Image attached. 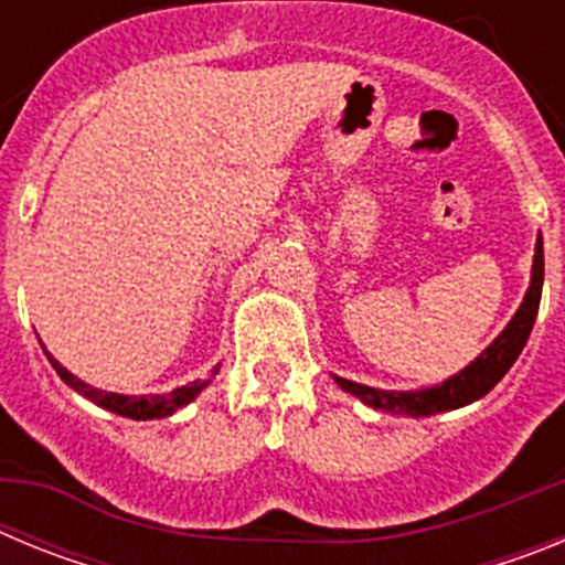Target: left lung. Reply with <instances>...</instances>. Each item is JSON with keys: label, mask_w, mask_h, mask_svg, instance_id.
<instances>
[{"label": "left lung", "mask_w": 565, "mask_h": 565, "mask_svg": "<svg viewBox=\"0 0 565 565\" xmlns=\"http://www.w3.org/2000/svg\"><path fill=\"white\" fill-rule=\"evenodd\" d=\"M541 291H543V243L537 239L535 248V266H532V286H529L523 306L518 308L515 319L509 322L507 331L489 344L487 351L476 359V362L463 367L458 376L447 379L438 387L430 391H416V393H391V391H376V387H364V384L348 382V379H337L342 391L353 393L362 398L364 404H371L376 411H391V413H407V416H430V413L441 411H456L463 404L476 402V398L487 396L492 387L503 379V373L515 364L521 356L523 344H526L532 326H535L537 308H541Z\"/></svg>", "instance_id": "left-lung-1"}]
</instances>
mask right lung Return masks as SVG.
Returning a JSON list of instances; mask_svg holds the SVG:
<instances>
[{"mask_svg":"<svg viewBox=\"0 0 565 565\" xmlns=\"http://www.w3.org/2000/svg\"><path fill=\"white\" fill-rule=\"evenodd\" d=\"M50 364L56 367V373L62 376V382L70 384V387H73L76 393H82L84 398L96 402L98 407H104V411L118 413V416H124V418H138V422H147V418H163V416H169V413L181 411V407H186V404L192 402V398L198 396V393H201L203 387L209 384V382H192V384H186V387H178V391L167 393V396H118V393L96 391V387L84 384L82 379H76L70 371H64L62 364H58L53 356H50ZM214 373H217V367L209 373V379H212Z\"/></svg>","mask_w":565,"mask_h":565,"instance_id":"right-lung-1","label":"right lung"}]
</instances>
